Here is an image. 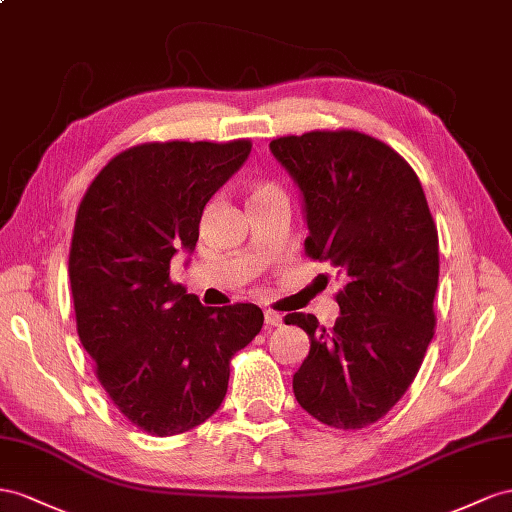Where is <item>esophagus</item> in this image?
<instances>
[{
  "instance_id": "esophagus-1",
  "label": "esophagus",
  "mask_w": 512,
  "mask_h": 512,
  "mask_svg": "<svg viewBox=\"0 0 512 512\" xmlns=\"http://www.w3.org/2000/svg\"><path fill=\"white\" fill-rule=\"evenodd\" d=\"M264 322H266V326H279L283 322V316H281V313H277V311L266 309L264 311Z\"/></svg>"
}]
</instances>
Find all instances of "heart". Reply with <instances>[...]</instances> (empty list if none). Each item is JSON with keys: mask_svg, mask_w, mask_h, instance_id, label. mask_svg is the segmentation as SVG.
<instances>
[{"mask_svg": "<svg viewBox=\"0 0 512 512\" xmlns=\"http://www.w3.org/2000/svg\"><path fill=\"white\" fill-rule=\"evenodd\" d=\"M264 196H283V192L274 183H257L253 188V199H264Z\"/></svg>", "mask_w": 512, "mask_h": 512, "instance_id": "b5f03b06", "label": "heart"}]
</instances>
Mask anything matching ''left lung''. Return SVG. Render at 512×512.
<instances>
[{
  "label": "left lung",
  "mask_w": 512,
  "mask_h": 512,
  "mask_svg": "<svg viewBox=\"0 0 512 512\" xmlns=\"http://www.w3.org/2000/svg\"><path fill=\"white\" fill-rule=\"evenodd\" d=\"M270 151L300 192L307 255L344 281L333 329L285 316L311 342L294 396L326 426H370L404 396L435 335L439 238L422 183L385 142L352 129L277 138Z\"/></svg>",
  "instance_id": "1"
}]
</instances>
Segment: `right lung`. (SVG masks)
<instances>
[{
	"mask_svg": "<svg viewBox=\"0 0 512 512\" xmlns=\"http://www.w3.org/2000/svg\"><path fill=\"white\" fill-rule=\"evenodd\" d=\"M248 155V140L140 144L101 170L77 209L69 277L80 342L119 411L157 437L220 409L231 357L264 324L253 303L203 307L170 281L173 257L194 253L207 201Z\"/></svg>",
	"mask_w": 512,
	"mask_h": 512,
	"instance_id": "1",
	"label": "right lung"
}]
</instances>
